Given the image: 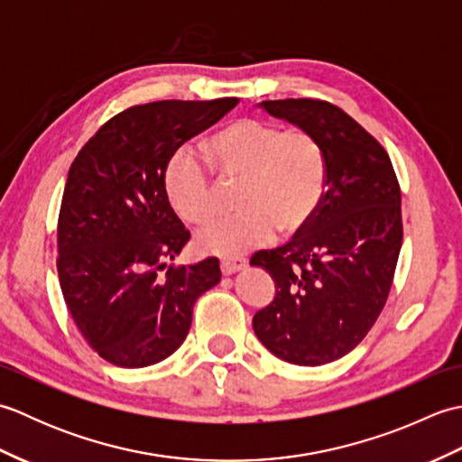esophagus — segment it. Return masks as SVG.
I'll return each instance as SVG.
<instances>
[{"label":"esophagus","instance_id":"1","mask_svg":"<svg viewBox=\"0 0 462 462\" xmlns=\"http://www.w3.org/2000/svg\"><path fill=\"white\" fill-rule=\"evenodd\" d=\"M246 266H248V260H244V258H224L220 262V270L224 276H232V273L246 270Z\"/></svg>","mask_w":462,"mask_h":462}]
</instances>
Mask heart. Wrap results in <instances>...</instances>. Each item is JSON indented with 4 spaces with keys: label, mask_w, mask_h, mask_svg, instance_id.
Wrapping results in <instances>:
<instances>
[{
    "label": "heart",
    "mask_w": 462,
    "mask_h": 462,
    "mask_svg": "<svg viewBox=\"0 0 462 462\" xmlns=\"http://www.w3.org/2000/svg\"><path fill=\"white\" fill-rule=\"evenodd\" d=\"M222 184L236 186V218L196 236L206 254L234 258L273 238L300 236L316 218L328 190V154L316 134L244 116L216 131L204 146ZM174 212L189 224H208L220 206V184L189 151L176 152L164 172Z\"/></svg>",
    "instance_id": "1"
}]
</instances>
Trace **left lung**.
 I'll return each mask as SVG.
<instances>
[{
	"label": "left lung",
	"mask_w": 462,
	"mask_h": 462,
	"mask_svg": "<svg viewBox=\"0 0 462 462\" xmlns=\"http://www.w3.org/2000/svg\"><path fill=\"white\" fill-rule=\"evenodd\" d=\"M260 105L316 134L328 154V190L310 228L250 262L276 282V298L252 321L258 339L283 361L316 367L357 347L385 306L403 242L401 189L387 151L339 106Z\"/></svg>",
	"instance_id": "1"
}]
</instances>
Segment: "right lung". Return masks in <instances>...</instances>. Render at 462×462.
I'll list each match as a JSON object with an SVG mask.
<instances>
[{
	"mask_svg": "<svg viewBox=\"0 0 462 462\" xmlns=\"http://www.w3.org/2000/svg\"><path fill=\"white\" fill-rule=\"evenodd\" d=\"M238 105L154 101L115 115L69 169L57 222L59 283L77 329L113 365H154L180 347L192 308L220 282L206 258L174 266L190 232L164 189L172 154Z\"/></svg>",
	"mask_w": 462,
	"mask_h": 462,
	"instance_id": "right-lung-1",
	"label": "right lung"
}]
</instances>
